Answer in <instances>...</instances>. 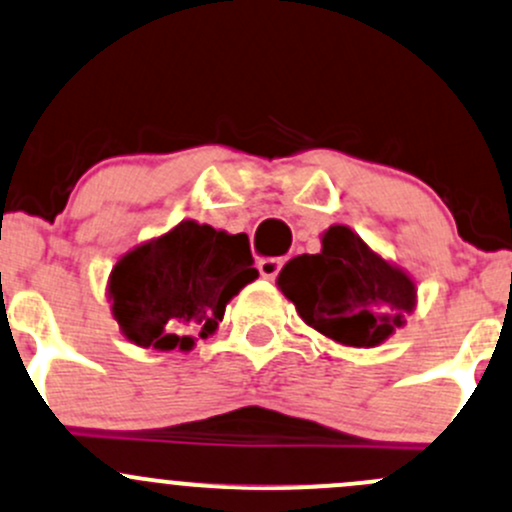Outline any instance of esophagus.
<instances>
[{
    "instance_id": "esophagus-1",
    "label": "esophagus",
    "mask_w": 512,
    "mask_h": 512,
    "mask_svg": "<svg viewBox=\"0 0 512 512\" xmlns=\"http://www.w3.org/2000/svg\"><path fill=\"white\" fill-rule=\"evenodd\" d=\"M284 267V257H262L260 262H257V270L265 279H274L279 272H282Z\"/></svg>"
}]
</instances>
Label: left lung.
I'll return each instance as SVG.
<instances>
[{
	"instance_id": "obj_1",
	"label": "left lung",
	"mask_w": 512,
	"mask_h": 512,
	"mask_svg": "<svg viewBox=\"0 0 512 512\" xmlns=\"http://www.w3.org/2000/svg\"><path fill=\"white\" fill-rule=\"evenodd\" d=\"M279 289L311 328L343 346L373 348L405 326L414 282L375 255L346 225L324 233L319 255H299L279 272Z\"/></svg>"
}]
</instances>
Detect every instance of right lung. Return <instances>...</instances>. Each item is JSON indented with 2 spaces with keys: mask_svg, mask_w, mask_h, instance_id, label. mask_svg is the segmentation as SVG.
Listing matches in <instances>:
<instances>
[{
  "mask_svg": "<svg viewBox=\"0 0 512 512\" xmlns=\"http://www.w3.org/2000/svg\"><path fill=\"white\" fill-rule=\"evenodd\" d=\"M257 279L250 240L184 220L127 252L110 274L112 314L127 341L191 351L223 321L225 304Z\"/></svg>",
  "mask_w": 512,
  "mask_h": 512,
  "instance_id": "obj_1",
  "label": "right lung"
}]
</instances>
